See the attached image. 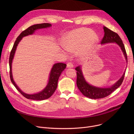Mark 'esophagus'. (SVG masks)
<instances>
[{
  "mask_svg": "<svg viewBox=\"0 0 134 134\" xmlns=\"http://www.w3.org/2000/svg\"><path fill=\"white\" fill-rule=\"evenodd\" d=\"M67 68H72L73 67V65L71 63H68L67 64Z\"/></svg>",
  "mask_w": 134,
  "mask_h": 134,
  "instance_id": "esophagus-1",
  "label": "esophagus"
}]
</instances>
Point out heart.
Here are the masks:
<instances>
[{
	"label": "heart",
	"instance_id": "obj_1",
	"mask_svg": "<svg viewBox=\"0 0 134 134\" xmlns=\"http://www.w3.org/2000/svg\"><path fill=\"white\" fill-rule=\"evenodd\" d=\"M99 41L98 35L88 28H80L72 30L63 37V45L68 51L77 50L82 58L87 56Z\"/></svg>",
	"mask_w": 134,
	"mask_h": 134
}]
</instances>
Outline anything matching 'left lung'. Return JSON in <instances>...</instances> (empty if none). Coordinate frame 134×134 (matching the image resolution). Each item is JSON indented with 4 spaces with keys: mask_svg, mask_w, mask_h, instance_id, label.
Masks as SVG:
<instances>
[{
    "mask_svg": "<svg viewBox=\"0 0 134 134\" xmlns=\"http://www.w3.org/2000/svg\"><path fill=\"white\" fill-rule=\"evenodd\" d=\"M103 30L104 32V35L102 41H101V44H104L109 43H117L121 48L126 58V62H127V56L125 46L119 35L116 32H114L111 30L108 29L105 26L103 27ZM75 70L77 71V72H76V74H77L76 84H77V87L84 96L92 99H101L109 95L114 90H116L121 85L124 79L125 74V71L121 77L111 87L101 88L90 85L86 81L83 76L81 66H79L76 67Z\"/></svg>",
    "mask_w": 134,
    "mask_h": 134,
    "instance_id": "1",
    "label": "left lung"
}]
</instances>
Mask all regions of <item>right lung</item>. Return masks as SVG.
<instances>
[{
    "label": "right lung",
    "instance_id": "right-lung-1",
    "mask_svg": "<svg viewBox=\"0 0 134 134\" xmlns=\"http://www.w3.org/2000/svg\"><path fill=\"white\" fill-rule=\"evenodd\" d=\"M51 26V24L49 23H42V24H38L33 25L31 26H30L25 30L23 31L20 35H19L16 39L15 41L13 47L11 50L10 56H9V68H10V78L12 83L13 84L14 86L20 92L21 94L23 96L27 98V99H31L33 100H43L49 98L50 97L52 96V95L53 94L54 91H55L57 87V84H58V79L60 77V76L64 70V69L66 67V64L63 63H57L53 65L50 75H49V78L48 84L47 85L46 87L41 92L33 94H26L19 88L17 85L15 83L12 75V62L14 58V54L15 53V51L17 48V46L20 41L22 40V38L24 36L33 34L35 31L38 29L47 28Z\"/></svg>",
    "mask_w": 134,
    "mask_h": 134
}]
</instances>
